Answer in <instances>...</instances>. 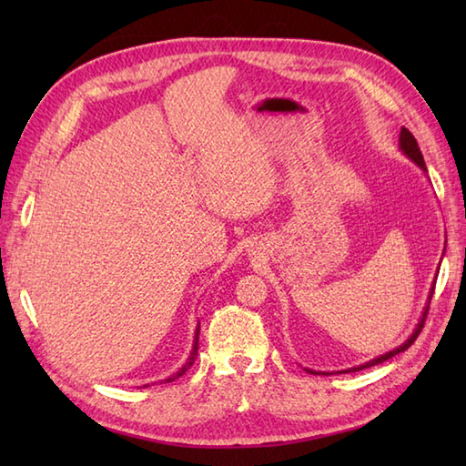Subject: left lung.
<instances>
[{"label": "left lung", "instance_id": "left-lung-1", "mask_svg": "<svg viewBox=\"0 0 466 466\" xmlns=\"http://www.w3.org/2000/svg\"><path fill=\"white\" fill-rule=\"evenodd\" d=\"M399 146H400V150L407 154L410 160L414 162V164H419V167L420 170H424L427 172V166H424V157H422V154H420V147H419V144H417V140H414V136L407 130V127H402L400 130V137H399ZM432 292H434V284H432V289H431V296H429V302H431V299H432ZM427 314H429V304H427V309H424V312H422V316H420V320H419V324H417V329H414V332L409 336L407 340H404L399 349H394V350H390V352H386V354H382V356H376V359H372V360H369V362H364V364H360V366H354V369H349V370H340V372H354V370H362V369H369V366H374V364H380V362H384V360H389V359H392L394 354H399V352H404L409 349V346L419 339V334H420V330H422V326H424V320H427ZM309 372H312V374H319L316 370H310V369H306ZM322 374H326V372H322Z\"/></svg>", "mask_w": 466, "mask_h": 466}]
</instances>
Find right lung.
Instances as JSON below:
<instances>
[{
  "mask_svg": "<svg viewBox=\"0 0 466 466\" xmlns=\"http://www.w3.org/2000/svg\"><path fill=\"white\" fill-rule=\"evenodd\" d=\"M198 334H200V322H198V329H196V339H194V346H192V352H190V359H187L186 360V364L182 366V369L180 370H177L176 374H172L170 376V379H166V382H172L174 379H180V376L187 370V369H190V366L194 364V360H196V356H198ZM147 386V384H146Z\"/></svg>",
  "mask_w": 466,
  "mask_h": 466,
  "instance_id": "right-lung-1",
  "label": "right lung"
}]
</instances>
